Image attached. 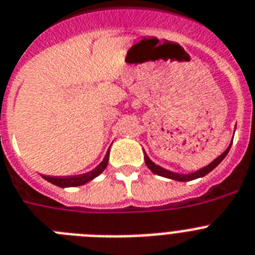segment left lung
I'll use <instances>...</instances> for the list:
<instances>
[{
  "mask_svg": "<svg viewBox=\"0 0 255 255\" xmlns=\"http://www.w3.org/2000/svg\"><path fill=\"white\" fill-rule=\"evenodd\" d=\"M236 129V128H235ZM232 143L227 147V149H226L225 152L222 154H219L218 157L215 158V160H213L212 162L209 165H206V166L201 167V169H199V170L193 171V173H190V174H180V173H175V171H170L167 170V169H164V167H161L160 165H156L153 162V161L151 160V158L148 157V154L145 153L144 151V162L145 165H147V167H148L149 170L152 171V173L157 174V175H161V177H165V178H169V179H174V180H178V182H188V180H193V179H197V178H202L205 177L206 174H209L210 171L213 170V169H215V167L218 166L219 164H221L222 161H223V158L227 156V153L230 152V148H231Z\"/></svg>",
  "mask_w": 255,
  "mask_h": 255,
  "instance_id": "8db88e82",
  "label": "left lung"
}]
</instances>
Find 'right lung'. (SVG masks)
<instances>
[{"label": "right lung", "instance_id": "add662e5", "mask_svg": "<svg viewBox=\"0 0 255 255\" xmlns=\"http://www.w3.org/2000/svg\"><path fill=\"white\" fill-rule=\"evenodd\" d=\"M108 160H110V149L107 151L106 156H104L103 161L101 164L98 165L95 169H93L89 173L80 174V175H71V177H62V178H55V177H46V175H42V178L50 183L55 184L58 187H62V188H67V187H77V186H84L88 182L93 180L94 178H97L98 175H101L104 171V169L108 165Z\"/></svg>", "mask_w": 255, "mask_h": 255}]
</instances>
